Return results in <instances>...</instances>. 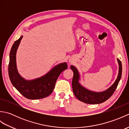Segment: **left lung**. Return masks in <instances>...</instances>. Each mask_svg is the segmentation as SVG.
I'll list each match as a JSON object with an SVG mask.
<instances>
[{
    "instance_id": "obj_1",
    "label": "left lung",
    "mask_w": 129,
    "mask_h": 129,
    "mask_svg": "<svg viewBox=\"0 0 129 129\" xmlns=\"http://www.w3.org/2000/svg\"><path fill=\"white\" fill-rule=\"evenodd\" d=\"M117 60L119 64V73L117 79L110 87L102 92L92 91L82 86L79 83L80 76L78 69L73 65H71L70 68L74 73L72 80L73 91L75 97L82 102L89 104H101L110 98L116 90L121 77L122 64L119 59H117Z\"/></svg>"
}]
</instances>
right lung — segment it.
<instances>
[{
  "mask_svg": "<svg viewBox=\"0 0 129 129\" xmlns=\"http://www.w3.org/2000/svg\"><path fill=\"white\" fill-rule=\"evenodd\" d=\"M22 38L23 36H21L15 41L10 52L8 73L11 83L21 94L29 99L35 100L47 97L53 92L60 74L68 68L67 63L62 62L56 65L40 78L26 80L18 73L16 62V51Z\"/></svg>",
  "mask_w": 129,
  "mask_h": 129,
  "instance_id": "1",
  "label": "right lung"
}]
</instances>
